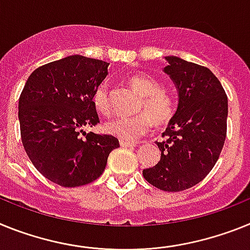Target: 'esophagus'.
Masks as SVG:
<instances>
[{"instance_id": "esophagus-1", "label": "esophagus", "mask_w": 250, "mask_h": 250, "mask_svg": "<svg viewBox=\"0 0 250 250\" xmlns=\"http://www.w3.org/2000/svg\"><path fill=\"white\" fill-rule=\"evenodd\" d=\"M119 145H121L122 147H134L136 146V143L134 142H129V141H125V140L119 141Z\"/></svg>"}]
</instances>
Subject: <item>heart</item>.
I'll return each instance as SVG.
<instances>
[{
  "label": "heart",
  "mask_w": 250,
  "mask_h": 250,
  "mask_svg": "<svg viewBox=\"0 0 250 250\" xmlns=\"http://www.w3.org/2000/svg\"><path fill=\"white\" fill-rule=\"evenodd\" d=\"M128 83L141 94L137 104L140 112L133 116H117L109 119L104 129L109 134L125 141H134L146 133L152 125V121L157 125H166L175 113L173 97L164 89L156 79L147 74H132ZM93 104L97 112L108 116L112 112V102L107 83H102L93 93Z\"/></svg>",
  "instance_id": "1"
}]
</instances>
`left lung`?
I'll return each instance as SVG.
<instances>
[{
  "label": "left lung",
  "instance_id": "8db88e82",
  "mask_svg": "<svg viewBox=\"0 0 250 250\" xmlns=\"http://www.w3.org/2000/svg\"><path fill=\"white\" fill-rule=\"evenodd\" d=\"M164 69L179 90V105L157 143L161 158L143 177L164 191H184L203 181L215 166L227 137L228 97L208 68L166 56Z\"/></svg>",
  "mask_w": 250,
  "mask_h": 250
}]
</instances>
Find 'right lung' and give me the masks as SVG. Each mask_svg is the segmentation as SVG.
I'll list each match as a JSON object with an SVG mask.
<instances>
[{
  "label": "right lung",
  "instance_id": "right-lung-1",
  "mask_svg": "<svg viewBox=\"0 0 250 250\" xmlns=\"http://www.w3.org/2000/svg\"><path fill=\"white\" fill-rule=\"evenodd\" d=\"M108 62L73 55L31 73L19 99L21 140L36 170L64 188L83 186L103 173L119 147L110 134L85 133L99 123L93 93Z\"/></svg>",
  "mask_w": 250,
  "mask_h": 250
}]
</instances>
